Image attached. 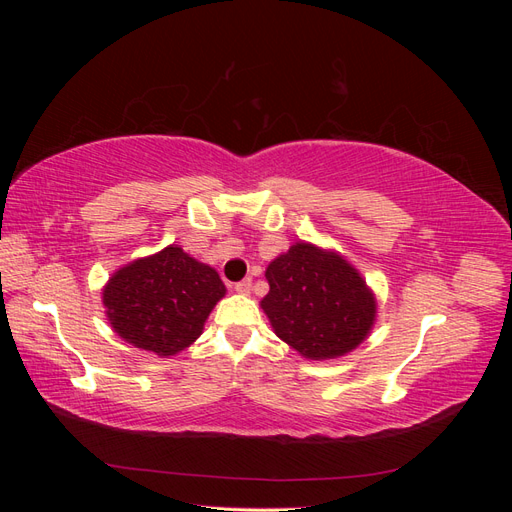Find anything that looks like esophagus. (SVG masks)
<instances>
[{"label":"esophagus","mask_w":512,"mask_h":512,"mask_svg":"<svg viewBox=\"0 0 512 512\" xmlns=\"http://www.w3.org/2000/svg\"><path fill=\"white\" fill-rule=\"evenodd\" d=\"M235 290L239 294H250V290H252V280H250V277H247V280H243V282H239V284H235Z\"/></svg>","instance_id":"1"}]
</instances>
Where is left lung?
Returning a JSON list of instances; mask_svg holds the SVG:
<instances>
[{
    "instance_id": "obj_1",
    "label": "left lung",
    "mask_w": 512,
    "mask_h": 512,
    "mask_svg": "<svg viewBox=\"0 0 512 512\" xmlns=\"http://www.w3.org/2000/svg\"><path fill=\"white\" fill-rule=\"evenodd\" d=\"M260 301L273 333L303 359L346 356L369 337L378 316L376 294L361 271L335 250L297 241L269 262Z\"/></svg>"
}]
</instances>
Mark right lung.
<instances>
[{
  "instance_id": "right-lung-1",
  "label": "right lung",
  "mask_w": 512,
  "mask_h": 512,
  "mask_svg": "<svg viewBox=\"0 0 512 512\" xmlns=\"http://www.w3.org/2000/svg\"><path fill=\"white\" fill-rule=\"evenodd\" d=\"M224 294L218 271L173 243L119 267L102 288V305L123 342L168 359L203 335Z\"/></svg>"
}]
</instances>
